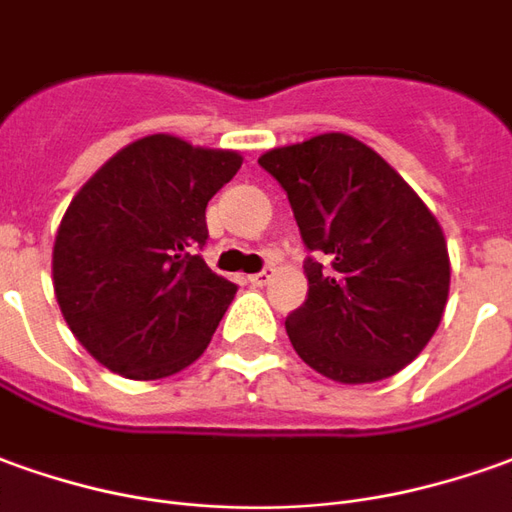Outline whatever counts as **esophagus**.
Listing matches in <instances>:
<instances>
[{
	"label": "esophagus",
	"mask_w": 512,
	"mask_h": 512,
	"mask_svg": "<svg viewBox=\"0 0 512 512\" xmlns=\"http://www.w3.org/2000/svg\"><path fill=\"white\" fill-rule=\"evenodd\" d=\"M270 276H273V270H270V267H264V270H259V273L248 276V281L253 284V287H264V284L270 281Z\"/></svg>",
	"instance_id": "34e87169"
}]
</instances>
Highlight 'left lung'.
Here are the masks:
<instances>
[{"mask_svg": "<svg viewBox=\"0 0 512 512\" xmlns=\"http://www.w3.org/2000/svg\"><path fill=\"white\" fill-rule=\"evenodd\" d=\"M287 192L306 250V301L287 315L298 357L343 384L379 382L424 351L449 298L438 220L396 169L345 133L259 158Z\"/></svg>", "mask_w": 512, "mask_h": 512, "instance_id": "left-lung-1", "label": "left lung"}]
</instances>
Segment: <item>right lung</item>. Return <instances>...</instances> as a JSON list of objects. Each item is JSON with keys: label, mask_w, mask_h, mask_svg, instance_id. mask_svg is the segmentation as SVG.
Here are the masks:
<instances>
[{"label": "right lung", "mask_w": 512, "mask_h": 512, "mask_svg": "<svg viewBox=\"0 0 512 512\" xmlns=\"http://www.w3.org/2000/svg\"><path fill=\"white\" fill-rule=\"evenodd\" d=\"M239 167V153L158 133L119 150L74 195L52 250L55 295L108 370L164 379L206 351L236 292L200 256L206 206Z\"/></svg>", "instance_id": "add662e5"}]
</instances>
